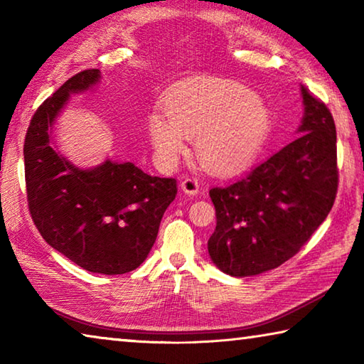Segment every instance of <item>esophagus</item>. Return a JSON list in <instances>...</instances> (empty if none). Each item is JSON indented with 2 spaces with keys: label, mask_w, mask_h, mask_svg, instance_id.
Instances as JSON below:
<instances>
[{
  "label": "esophagus",
  "mask_w": 364,
  "mask_h": 364,
  "mask_svg": "<svg viewBox=\"0 0 364 364\" xmlns=\"http://www.w3.org/2000/svg\"><path fill=\"white\" fill-rule=\"evenodd\" d=\"M181 189L189 196H196L199 193V181L196 178H184L181 181Z\"/></svg>",
  "instance_id": "obj_1"
}]
</instances>
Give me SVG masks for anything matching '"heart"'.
Returning <instances> with one entry per match:
<instances>
[{"instance_id":"obj_1","label":"heart","mask_w":364,"mask_h":364,"mask_svg":"<svg viewBox=\"0 0 364 364\" xmlns=\"http://www.w3.org/2000/svg\"><path fill=\"white\" fill-rule=\"evenodd\" d=\"M165 115L152 112L147 132L159 159L173 165L196 138L200 162L215 173L247 165L267 143L273 120L267 104L244 86L217 78H194L171 90Z\"/></svg>"}]
</instances>
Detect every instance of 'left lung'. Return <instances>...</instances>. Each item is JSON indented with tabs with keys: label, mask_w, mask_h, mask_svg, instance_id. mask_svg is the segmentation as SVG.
<instances>
[{
	"label": "left lung",
	"mask_w": 364,
	"mask_h": 364,
	"mask_svg": "<svg viewBox=\"0 0 364 364\" xmlns=\"http://www.w3.org/2000/svg\"><path fill=\"white\" fill-rule=\"evenodd\" d=\"M300 136L247 175L212 188L217 228L208 239L212 262L244 278L278 268L304 247L334 205L337 136L323 101L301 86Z\"/></svg>",
	"instance_id": "left-lung-1"
}]
</instances>
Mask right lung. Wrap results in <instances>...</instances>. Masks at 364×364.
<instances>
[{
  "label": "right lung",
  "instance_id": "1",
  "mask_svg": "<svg viewBox=\"0 0 364 364\" xmlns=\"http://www.w3.org/2000/svg\"><path fill=\"white\" fill-rule=\"evenodd\" d=\"M100 78V69L80 72L36 109L23 143L27 202L53 249L91 273L123 274L146 260L178 189L175 178L151 176L132 162L107 159L85 170L54 151L56 117L70 95Z\"/></svg>",
  "mask_w": 364,
  "mask_h": 364
}]
</instances>
